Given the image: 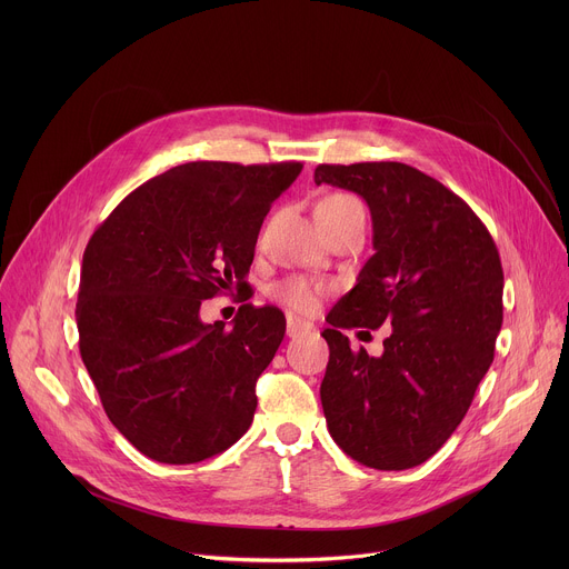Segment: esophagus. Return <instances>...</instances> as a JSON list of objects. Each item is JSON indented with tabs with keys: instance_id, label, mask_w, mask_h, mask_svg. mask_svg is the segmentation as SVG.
<instances>
[{
	"instance_id": "obj_1",
	"label": "esophagus",
	"mask_w": 569,
	"mask_h": 569,
	"mask_svg": "<svg viewBox=\"0 0 569 569\" xmlns=\"http://www.w3.org/2000/svg\"><path fill=\"white\" fill-rule=\"evenodd\" d=\"M315 331V327L310 321L297 317V315H288L286 317V333L288 338H299V336H310Z\"/></svg>"
}]
</instances>
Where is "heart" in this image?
<instances>
[{
    "mask_svg": "<svg viewBox=\"0 0 569 569\" xmlns=\"http://www.w3.org/2000/svg\"><path fill=\"white\" fill-rule=\"evenodd\" d=\"M353 209H362L360 202L353 196H349V193H331V196H327L317 204L315 211H321V213L336 218V216H342V213L353 211ZM272 295L281 303H286V306H290L295 310L308 312V310H312L317 306L319 295H321V286L310 281V279H303V277H290V279H283L281 283H277Z\"/></svg>",
    "mask_w": 569,
    "mask_h": 569,
    "instance_id": "heart-1",
    "label": "heart"
}]
</instances>
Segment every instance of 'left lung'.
<instances>
[{
  "label": "left lung",
  "mask_w": 569,
  "mask_h": 569,
  "mask_svg": "<svg viewBox=\"0 0 569 569\" xmlns=\"http://www.w3.org/2000/svg\"><path fill=\"white\" fill-rule=\"evenodd\" d=\"M315 184L367 202L376 250L327 315L323 417L358 463L415 468L457 430L493 362L505 290L498 248L459 196L400 161L319 164ZM382 322L392 333L378 359L353 352L341 333Z\"/></svg>",
  "instance_id": "8db88e82"
}]
</instances>
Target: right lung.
<instances>
[{
    "label": "right lung",
    "instance_id": "obj_1",
    "mask_svg": "<svg viewBox=\"0 0 569 569\" xmlns=\"http://www.w3.org/2000/svg\"><path fill=\"white\" fill-rule=\"evenodd\" d=\"M301 161H189L128 198L92 233L80 270V358L112 426L146 457L196 463L252 426L257 380L286 317L242 303L227 331L200 306L248 295L257 238Z\"/></svg>",
    "mask_w": 569,
    "mask_h": 569
}]
</instances>
